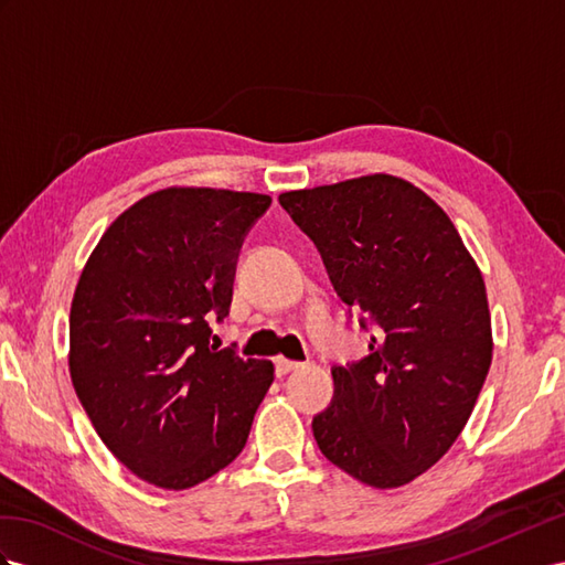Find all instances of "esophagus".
<instances>
[{
  "label": "esophagus",
  "mask_w": 565,
  "mask_h": 565,
  "mask_svg": "<svg viewBox=\"0 0 565 565\" xmlns=\"http://www.w3.org/2000/svg\"><path fill=\"white\" fill-rule=\"evenodd\" d=\"M274 367H277V374L279 377H284V374H288V372H294V370H298L300 367V363H294V360H286V358H279L277 363H274Z\"/></svg>",
  "instance_id": "esophagus-1"
}]
</instances>
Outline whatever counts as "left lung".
<instances>
[{
	"mask_svg": "<svg viewBox=\"0 0 565 565\" xmlns=\"http://www.w3.org/2000/svg\"><path fill=\"white\" fill-rule=\"evenodd\" d=\"M370 337L331 367L312 417L320 451L377 489L413 482L466 427L491 365L482 274L446 212L413 183L374 173L279 195Z\"/></svg>",
	"mask_w": 565,
	"mask_h": 565,
	"instance_id": "8db88e82",
	"label": "left lung"
}]
</instances>
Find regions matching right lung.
I'll list each match as a JSON object with an SVG mask.
<instances>
[{
	"label": "right lung",
	"instance_id": "right-lung-1",
	"mask_svg": "<svg viewBox=\"0 0 565 565\" xmlns=\"http://www.w3.org/2000/svg\"><path fill=\"white\" fill-rule=\"evenodd\" d=\"M269 195L164 188L99 238L71 302V380L99 439L140 480L188 489L248 441L269 360L212 343L243 238Z\"/></svg>",
	"mask_w": 565,
	"mask_h": 565
}]
</instances>
